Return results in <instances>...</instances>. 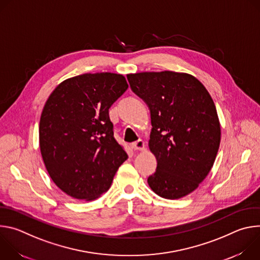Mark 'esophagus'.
<instances>
[{"label":"esophagus","instance_id":"obj_1","mask_svg":"<svg viewBox=\"0 0 260 260\" xmlns=\"http://www.w3.org/2000/svg\"><path fill=\"white\" fill-rule=\"evenodd\" d=\"M131 146H132V148H133L134 150H143L144 147H145V144H144V142L142 140H138V141L132 143Z\"/></svg>","mask_w":260,"mask_h":260}]
</instances>
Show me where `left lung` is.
<instances>
[{
	"label": "left lung",
	"mask_w": 260,
	"mask_h": 260,
	"mask_svg": "<svg viewBox=\"0 0 260 260\" xmlns=\"http://www.w3.org/2000/svg\"><path fill=\"white\" fill-rule=\"evenodd\" d=\"M127 80L150 110L149 148L157 167L148 184L168 200L189 194L211 171L220 145V123L210 93L186 73L143 72L129 74Z\"/></svg>",
	"instance_id": "8db88e82"
}]
</instances>
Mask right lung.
I'll list each match as a JSON object with an SVG mask.
<instances>
[{"mask_svg": "<svg viewBox=\"0 0 260 260\" xmlns=\"http://www.w3.org/2000/svg\"><path fill=\"white\" fill-rule=\"evenodd\" d=\"M128 88L120 74H83L49 95L40 125L46 170L68 196L92 201L106 192L127 154L114 138L109 109Z\"/></svg>", "mask_w": 260, "mask_h": 260, "instance_id": "1", "label": "right lung"}]
</instances>
